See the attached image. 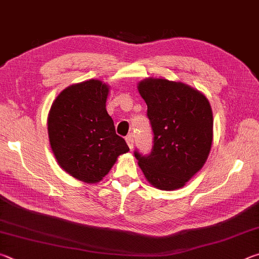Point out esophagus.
I'll use <instances>...</instances> for the list:
<instances>
[{"label":"esophagus","instance_id":"obj_1","mask_svg":"<svg viewBox=\"0 0 259 259\" xmlns=\"http://www.w3.org/2000/svg\"><path fill=\"white\" fill-rule=\"evenodd\" d=\"M125 142H126V144H128L130 150H133V148H134V135L130 134L129 136H126Z\"/></svg>","mask_w":259,"mask_h":259}]
</instances>
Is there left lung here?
Instances as JSON below:
<instances>
[{
  "instance_id": "obj_1",
  "label": "left lung",
  "mask_w": 259,
  "mask_h": 259,
  "mask_svg": "<svg viewBox=\"0 0 259 259\" xmlns=\"http://www.w3.org/2000/svg\"><path fill=\"white\" fill-rule=\"evenodd\" d=\"M137 88L147 105L154 145L148 155L135 151V156L151 185L177 190L208 159L213 128L209 100L194 88L165 78H145Z\"/></svg>"
}]
</instances>
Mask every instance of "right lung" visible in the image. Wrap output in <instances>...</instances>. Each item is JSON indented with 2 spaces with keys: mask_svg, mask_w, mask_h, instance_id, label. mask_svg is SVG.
Listing matches in <instances>:
<instances>
[{
  "mask_svg": "<svg viewBox=\"0 0 259 259\" xmlns=\"http://www.w3.org/2000/svg\"><path fill=\"white\" fill-rule=\"evenodd\" d=\"M109 87L99 80L69 85L57 96L48 115V134L58 164L72 177L98 183L117 156L129 151L106 111Z\"/></svg>",
  "mask_w": 259,
  "mask_h": 259,
  "instance_id": "right-lung-1",
  "label": "right lung"
}]
</instances>
